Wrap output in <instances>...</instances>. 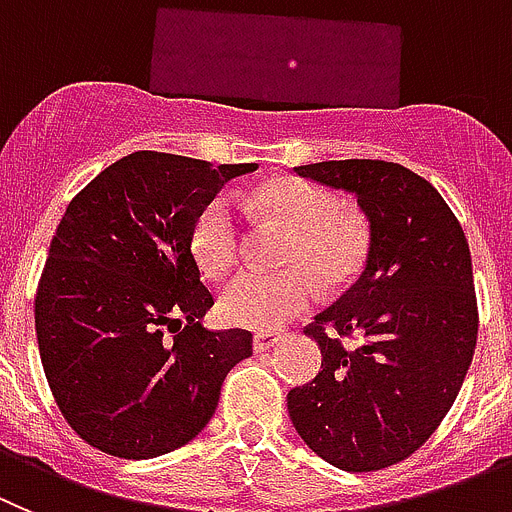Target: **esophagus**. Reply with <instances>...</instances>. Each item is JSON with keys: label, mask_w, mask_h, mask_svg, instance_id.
Wrapping results in <instances>:
<instances>
[{"label": "esophagus", "mask_w": 512, "mask_h": 512, "mask_svg": "<svg viewBox=\"0 0 512 512\" xmlns=\"http://www.w3.org/2000/svg\"><path fill=\"white\" fill-rule=\"evenodd\" d=\"M278 342L280 336L273 334V331H257V334L252 336V349H255V352H267V349H273Z\"/></svg>", "instance_id": "34e87169"}]
</instances>
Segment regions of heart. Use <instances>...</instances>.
Listing matches in <instances>:
<instances>
[{"label":"heart","instance_id":"b5f03b06","mask_svg":"<svg viewBox=\"0 0 512 512\" xmlns=\"http://www.w3.org/2000/svg\"><path fill=\"white\" fill-rule=\"evenodd\" d=\"M252 204L290 229L278 273L247 270L222 290V316L255 331L280 329L311 308L321 283H344L367 252V229L359 214L334 206L331 193L301 178H275L260 186ZM196 262L214 278L227 275L242 257V229L229 196H214L191 227Z\"/></svg>","mask_w":512,"mask_h":512}]
</instances>
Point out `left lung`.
Listing matches in <instances>:
<instances>
[{"label":"left lung","instance_id":"8db88e82","mask_svg":"<svg viewBox=\"0 0 512 512\" xmlns=\"http://www.w3.org/2000/svg\"><path fill=\"white\" fill-rule=\"evenodd\" d=\"M352 193L367 219L365 270L306 334L321 372L288 393L298 436L344 472L390 467L434 434L477 347L467 237L441 193L385 160L293 168ZM342 335L360 342L344 348Z\"/></svg>","mask_w":512,"mask_h":512}]
</instances>
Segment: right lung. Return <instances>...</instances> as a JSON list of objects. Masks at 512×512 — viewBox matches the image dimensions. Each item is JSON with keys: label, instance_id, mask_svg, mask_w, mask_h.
Wrapping results in <instances>:
<instances>
[{"label": "right lung", "instance_id": "right-lung-1", "mask_svg": "<svg viewBox=\"0 0 512 512\" xmlns=\"http://www.w3.org/2000/svg\"><path fill=\"white\" fill-rule=\"evenodd\" d=\"M257 163L140 150L68 204L35 296L40 359L86 444L153 459L211 421L222 382L252 354L245 329L209 331L214 298L191 250L193 219Z\"/></svg>", "mask_w": 512, "mask_h": 512}]
</instances>
